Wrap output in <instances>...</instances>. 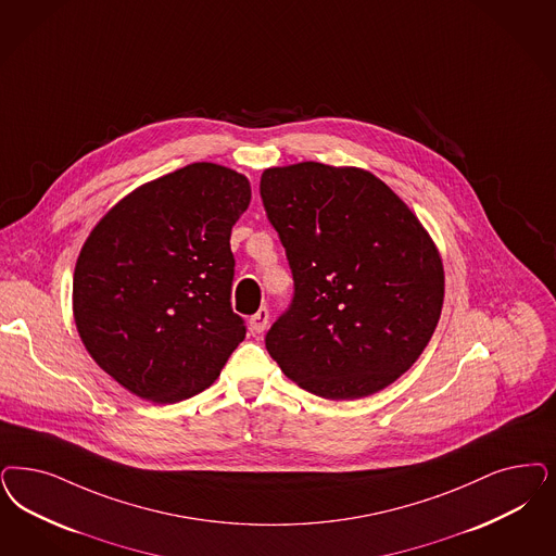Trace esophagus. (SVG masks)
Returning a JSON list of instances; mask_svg holds the SVG:
<instances>
[{
	"instance_id": "34e87169",
	"label": "esophagus",
	"mask_w": 556,
	"mask_h": 556,
	"mask_svg": "<svg viewBox=\"0 0 556 556\" xmlns=\"http://www.w3.org/2000/svg\"><path fill=\"white\" fill-rule=\"evenodd\" d=\"M268 325V309L267 307H261L254 316H250L249 326L252 334H258L263 332Z\"/></svg>"
}]
</instances>
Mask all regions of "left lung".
<instances>
[{"mask_svg": "<svg viewBox=\"0 0 556 556\" xmlns=\"http://www.w3.org/2000/svg\"><path fill=\"white\" fill-rule=\"evenodd\" d=\"M261 199L293 298L265 337L289 380L364 399L419 359L443 306V265L421 222L380 178L302 162L268 168Z\"/></svg>", "mask_w": 556, "mask_h": 556, "instance_id": "8db88e82", "label": "left lung"}]
</instances>
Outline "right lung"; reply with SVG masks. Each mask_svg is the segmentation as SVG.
Instances as JSON below:
<instances>
[{
	"mask_svg": "<svg viewBox=\"0 0 556 556\" xmlns=\"http://www.w3.org/2000/svg\"><path fill=\"white\" fill-rule=\"evenodd\" d=\"M249 203L247 176L197 162L127 194L90 231L74 273L77 332L139 399L203 392L244 341L230 236Z\"/></svg>",
	"mask_w": 556,
	"mask_h": 556,
	"instance_id": "1",
	"label": "right lung"
}]
</instances>
